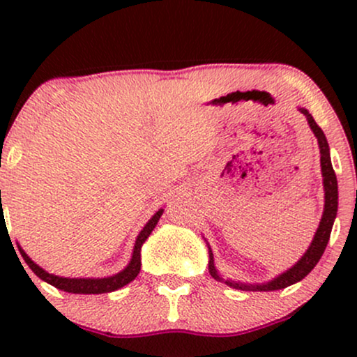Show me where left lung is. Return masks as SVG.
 Segmentation results:
<instances>
[{
    "mask_svg": "<svg viewBox=\"0 0 357 357\" xmlns=\"http://www.w3.org/2000/svg\"><path fill=\"white\" fill-rule=\"evenodd\" d=\"M302 114L307 117V122H309L310 129H312L314 136L317 137L319 149H321V169H322V183H324V213L321 223H319L317 231H315L312 243L307 248V252L302 255L301 260L294 265L292 268L285 270L284 273L273 278V280L265 282V284H241V282L235 280H225L223 277L220 275L218 270L215 267V260H213V252L208 245V250H210V261H208V268H210L211 277L218 282H225L228 287H233V289L238 290H252V292H270V290H280L285 289V287L297 284L302 278L309 275L312 272L317 261L321 260L324 250L327 247V241L331 238V230H333V225L335 220V215H337V178H335V173L333 169V162H331V153H329V144H327V139L324 136L322 129L317 126V122L314 121V117L310 116L307 109H298Z\"/></svg>",
    "mask_w": 357,
    "mask_h": 357,
    "instance_id": "left-lung-1",
    "label": "left lung"
}]
</instances>
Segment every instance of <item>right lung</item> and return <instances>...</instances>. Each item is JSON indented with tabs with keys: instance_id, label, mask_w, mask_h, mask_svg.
Here are the masks:
<instances>
[{
	"instance_id": "obj_1",
	"label": "right lung",
	"mask_w": 357,
	"mask_h": 357,
	"mask_svg": "<svg viewBox=\"0 0 357 357\" xmlns=\"http://www.w3.org/2000/svg\"><path fill=\"white\" fill-rule=\"evenodd\" d=\"M162 211L159 210L155 211V215L146 223V227L142 228L139 236L136 238V245H134V252H132V258H130L129 265L122 270V272L116 273L112 277H105V278H67V277H59L53 275V273H48L47 270H43L42 267L35 264L30 257L24 253V250L18 245L20 253H22L23 260L26 261V265L33 270V273L36 277H40L42 280L47 282L56 289L63 290V292H70V294H107V292H114V290L121 289L132 282L134 278L137 277L139 270H141V247L142 243L147 240V236L151 235V231L154 230L155 225H158L159 218H161Z\"/></svg>"
}]
</instances>
